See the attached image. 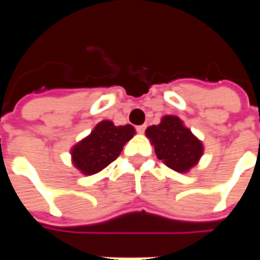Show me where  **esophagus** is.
<instances>
[{
	"label": "esophagus",
	"mask_w": 260,
	"mask_h": 260,
	"mask_svg": "<svg viewBox=\"0 0 260 260\" xmlns=\"http://www.w3.org/2000/svg\"><path fill=\"white\" fill-rule=\"evenodd\" d=\"M146 129V125H139V126H136V131H138V134H143Z\"/></svg>",
	"instance_id": "1"
}]
</instances>
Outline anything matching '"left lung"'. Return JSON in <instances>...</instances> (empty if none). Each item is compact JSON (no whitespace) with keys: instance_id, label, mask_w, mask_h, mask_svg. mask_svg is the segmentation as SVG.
<instances>
[{"instance_id":"1","label":"left lung","mask_w":260,"mask_h":260,"mask_svg":"<svg viewBox=\"0 0 260 260\" xmlns=\"http://www.w3.org/2000/svg\"><path fill=\"white\" fill-rule=\"evenodd\" d=\"M146 136L163 163L177 173H188L203 154V145L175 115H164L158 125L146 129Z\"/></svg>"}]
</instances>
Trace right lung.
Wrapping results in <instances>:
<instances>
[{"mask_svg":"<svg viewBox=\"0 0 260 260\" xmlns=\"http://www.w3.org/2000/svg\"><path fill=\"white\" fill-rule=\"evenodd\" d=\"M134 135L135 128L132 125L115 126L111 121H102L90 135L72 147V164L82 174H96L118 157L125 143Z\"/></svg>","mask_w":260,"mask_h":260,"instance_id":"1","label":"right lung"}]
</instances>
